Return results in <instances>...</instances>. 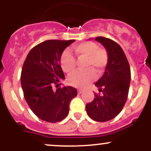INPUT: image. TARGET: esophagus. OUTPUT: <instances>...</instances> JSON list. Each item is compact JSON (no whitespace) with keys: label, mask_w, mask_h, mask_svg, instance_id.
Instances as JSON below:
<instances>
[{"label":"esophagus","mask_w":151,"mask_h":151,"mask_svg":"<svg viewBox=\"0 0 151 151\" xmlns=\"http://www.w3.org/2000/svg\"><path fill=\"white\" fill-rule=\"evenodd\" d=\"M82 92H83V91L81 89H78L77 90V93H79V94H81V93H82Z\"/></svg>","instance_id":"1"}]
</instances>
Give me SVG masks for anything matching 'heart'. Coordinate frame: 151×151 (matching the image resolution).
Instances as JSON below:
<instances>
[{
    "mask_svg": "<svg viewBox=\"0 0 151 151\" xmlns=\"http://www.w3.org/2000/svg\"><path fill=\"white\" fill-rule=\"evenodd\" d=\"M72 50L79 60L86 59L84 68L86 70L72 74L67 79V82L74 87L84 88L96 79L94 70L99 74L103 73L109 62L108 52L96 43L90 41L74 45ZM60 65L65 73L70 74L76 70V59L72 54L65 51L60 58Z\"/></svg>",
    "mask_w": 151,
    "mask_h": 151,
    "instance_id": "obj_1",
    "label": "heart"
}]
</instances>
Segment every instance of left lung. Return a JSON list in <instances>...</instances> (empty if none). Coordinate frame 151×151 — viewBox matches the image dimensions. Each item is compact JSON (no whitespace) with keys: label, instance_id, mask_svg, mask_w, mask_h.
<instances>
[{"label":"left lung","instance_id":"left-lung-1","mask_svg":"<svg viewBox=\"0 0 151 151\" xmlns=\"http://www.w3.org/2000/svg\"><path fill=\"white\" fill-rule=\"evenodd\" d=\"M95 40L106 50L109 62L104 75L95 83L102 95L95 93L94 99L86 105V111L93 120L105 122L116 116L125 105L131 81V69L124 50L118 43L104 37Z\"/></svg>","mask_w":151,"mask_h":151}]
</instances>
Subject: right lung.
<instances>
[{
  "instance_id": "right-lung-1",
  "label": "right lung",
  "mask_w": 151,
  "mask_h": 151,
  "mask_svg": "<svg viewBox=\"0 0 151 151\" xmlns=\"http://www.w3.org/2000/svg\"><path fill=\"white\" fill-rule=\"evenodd\" d=\"M74 41H44L29 52L24 62L20 77L24 97L41 120L50 123L63 120L69 114L70 101L77 95L72 86H60L65 79L60 58L65 48Z\"/></svg>"
}]
</instances>
